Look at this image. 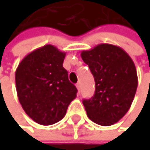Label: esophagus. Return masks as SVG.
I'll return each mask as SVG.
<instances>
[{"instance_id":"1","label":"esophagus","mask_w":150,"mask_h":150,"mask_svg":"<svg viewBox=\"0 0 150 150\" xmlns=\"http://www.w3.org/2000/svg\"><path fill=\"white\" fill-rule=\"evenodd\" d=\"M76 88H77V90H78V93L80 92V83H77L76 84Z\"/></svg>"}]
</instances>
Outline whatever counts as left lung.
Here are the masks:
<instances>
[{"label": "left lung", "mask_w": 150, "mask_h": 150, "mask_svg": "<svg viewBox=\"0 0 150 150\" xmlns=\"http://www.w3.org/2000/svg\"><path fill=\"white\" fill-rule=\"evenodd\" d=\"M95 81V93L83 100L88 118L92 122L111 126L129 111L138 87L134 62L125 51L112 44H99L81 52Z\"/></svg>", "instance_id": "1"}]
</instances>
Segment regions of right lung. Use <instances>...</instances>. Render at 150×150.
<instances>
[{
    "label": "right lung",
    "instance_id": "add662e5",
    "mask_svg": "<svg viewBox=\"0 0 150 150\" xmlns=\"http://www.w3.org/2000/svg\"><path fill=\"white\" fill-rule=\"evenodd\" d=\"M66 53L45 45L28 54L15 73L16 90L27 115L41 125L54 124L65 117L77 89L63 67Z\"/></svg>",
    "mask_w": 150,
    "mask_h": 150
}]
</instances>
